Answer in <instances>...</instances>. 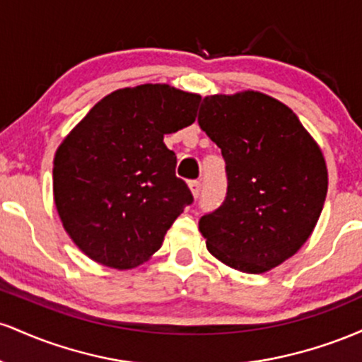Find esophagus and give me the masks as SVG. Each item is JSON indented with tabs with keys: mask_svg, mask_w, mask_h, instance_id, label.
<instances>
[{
	"mask_svg": "<svg viewBox=\"0 0 362 362\" xmlns=\"http://www.w3.org/2000/svg\"><path fill=\"white\" fill-rule=\"evenodd\" d=\"M189 187H190V190H192L194 197H199V194H201V189H202L201 180H190Z\"/></svg>",
	"mask_w": 362,
	"mask_h": 362,
	"instance_id": "obj_1",
	"label": "esophagus"
}]
</instances>
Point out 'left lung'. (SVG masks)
Returning a JSON list of instances; mask_svg holds the SVG:
<instances>
[{"mask_svg":"<svg viewBox=\"0 0 362 362\" xmlns=\"http://www.w3.org/2000/svg\"><path fill=\"white\" fill-rule=\"evenodd\" d=\"M197 120L221 148L228 180L223 204L199 219L207 250L247 274L277 267L323 209L322 151L289 107L259 91L206 97Z\"/></svg>","mask_w":362,"mask_h":362,"instance_id":"8db88e82","label":"left lung"}]
</instances>
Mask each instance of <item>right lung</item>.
I'll return each mask as SVG.
<instances>
[{
    "mask_svg": "<svg viewBox=\"0 0 362 362\" xmlns=\"http://www.w3.org/2000/svg\"><path fill=\"white\" fill-rule=\"evenodd\" d=\"M201 97L168 85L107 95L54 158V201L68 235L114 269L143 264L194 202L163 136L190 126Z\"/></svg>",
    "mask_w": 362,
    "mask_h": 362,
    "instance_id": "add662e5",
    "label": "right lung"
}]
</instances>
